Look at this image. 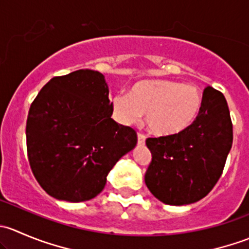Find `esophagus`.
I'll return each mask as SVG.
<instances>
[{"label": "esophagus", "instance_id": "34e87169", "mask_svg": "<svg viewBox=\"0 0 249 249\" xmlns=\"http://www.w3.org/2000/svg\"><path fill=\"white\" fill-rule=\"evenodd\" d=\"M137 140H139L140 144H143L145 141V136L143 134H141V132H139V134H137Z\"/></svg>", "mask_w": 249, "mask_h": 249}]
</instances>
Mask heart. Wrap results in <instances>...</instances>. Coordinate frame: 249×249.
<instances>
[{"instance_id":"heart-1","label":"heart","mask_w":249,"mask_h":249,"mask_svg":"<svg viewBox=\"0 0 249 249\" xmlns=\"http://www.w3.org/2000/svg\"><path fill=\"white\" fill-rule=\"evenodd\" d=\"M113 113L122 124H132L145 113L148 129L158 136L179 134L199 115L202 95L193 85L166 79L135 83L131 91H118L110 97Z\"/></svg>"}]
</instances>
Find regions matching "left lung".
<instances>
[{"label": "left lung", "mask_w": 249, "mask_h": 249, "mask_svg": "<svg viewBox=\"0 0 249 249\" xmlns=\"http://www.w3.org/2000/svg\"><path fill=\"white\" fill-rule=\"evenodd\" d=\"M145 144L152 161L144 182L158 200L173 206L201 200L222 176L232 145V123L224 95L207 87L199 115L188 129L147 139Z\"/></svg>", "instance_id": "1"}]
</instances>
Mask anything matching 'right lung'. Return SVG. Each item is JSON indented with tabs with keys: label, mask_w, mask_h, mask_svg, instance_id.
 <instances>
[{
	"label": "right lung",
	"mask_w": 249,
	"mask_h": 249,
	"mask_svg": "<svg viewBox=\"0 0 249 249\" xmlns=\"http://www.w3.org/2000/svg\"><path fill=\"white\" fill-rule=\"evenodd\" d=\"M108 92L104 74L78 70L52 78L32 102L27 157L50 196L69 202L94 199L118 160L136 145L135 130L110 118Z\"/></svg>",
	"instance_id": "obj_1"
}]
</instances>
